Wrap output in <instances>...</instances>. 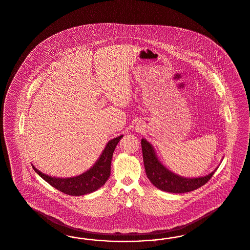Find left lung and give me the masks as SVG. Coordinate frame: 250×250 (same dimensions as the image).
<instances>
[{
	"label": "left lung",
	"instance_id": "left-lung-1",
	"mask_svg": "<svg viewBox=\"0 0 250 250\" xmlns=\"http://www.w3.org/2000/svg\"><path fill=\"white\" fill-rule=\"evenodd\" d=\"M143 161L146 176L157 188L170 193H186L204 186L212 177L214 172L199 178H185L170 172L161 164L155 151L146 139L141 140Z\"/></svg>",
	"mask_w": 250,
	"mask_h": 250
}]
</instances>
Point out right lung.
<instances>
[{"instance_id": "add662e5", "label": "right lung", "mask_w": 250, "mask_h": 250, "mask_svg": "<svg viewBox=\"0 0 250 250\" xmlns=\"http://www.w3.org/2000/svg\"><path fill=\"white\" fill-rule=\"evenodd\" d=\"M123 136L115 138L107 144L103 154L97 161L94 166L85 173L71 178H55L46 175L36 169L37 172L45 181L49 183L54 188L70 196H82L99 189L108 180L111 174V164L113 151Z\"/></svg>"}]
</instances>
